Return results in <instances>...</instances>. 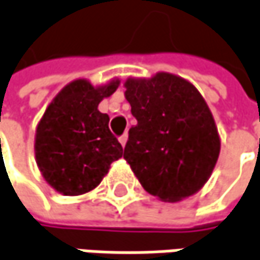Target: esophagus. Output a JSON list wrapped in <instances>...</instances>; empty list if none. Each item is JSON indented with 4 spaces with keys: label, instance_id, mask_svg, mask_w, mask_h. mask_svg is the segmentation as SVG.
Returning a JSON list of instances; mask_svg holds the SVG:
<instances>
[{
    "label": "esophagus",
    "instance_id": "esophagus-1",
    "mask_svg": "<svg viewBox=\"0 0 260 260\" xmlns=\"http://www.w3.org/2000/svg\"><path fill=\"white\" fill-rule=\"evenodd\" d=\"M127 139H128V136H127V133H124L123 136H120V143H121V146H125V143H127Z\"/></svg>",
    "mask_w": 260,
    "mask_h": 260
}]
</instances>
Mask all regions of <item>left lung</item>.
Wrapping results in <instances>:
<instances>
[{
  "label": "left lung",
  "instance_id": "1",
  "mask_svg": "<svg viewBox=\"0 0 260 260\" xmlns=\"http://www.w3.org/2000/svg\"><path fill=\"white\" fill-rule=\"evenodd\" d=\"M125 99L136 125L128 130L124 159L143 188L165 202L199 191L218 161L221 142L199 90L190 82L156 73L127 79Z\"/></svg>",
  "mask_w": 260,
  "mask_h": 260
}]
</instances>
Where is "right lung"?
<instances>
[{
    "mask_svg": "<svg viewBox=\"0 0 260 260\" xmlns=\"http://www.w3.org/2000/svg\"><path fill=\"white\" fill-rule=\"evenodd\" d=\"M120 85L93 87L85 79L66 86L46 108L35 137L36 164L46 183L66 196L96 187L110 165L123 156V146L111 133L110 117L98 110Z\"/></svg>",
    "mask_w": 260,
    "mask_h": 260,
    "instance_id": "1",
    "label": "right lung"
}]
</instances>
